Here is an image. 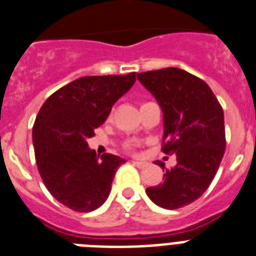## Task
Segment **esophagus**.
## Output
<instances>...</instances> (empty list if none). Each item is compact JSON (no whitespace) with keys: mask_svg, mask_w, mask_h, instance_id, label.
I'll return each mask as SVG.
<instances>
[{"mask_svg":"<svg viewBox=\"0 0 256 256\" xmlns=\"http://www.w3.org/2000/svg\"><path fill=\"white\" fill-rule=\"evenodd\" d=\"M132 164H134V166H136V168H144L148 166V162H144V160H132Z\"/></svg>","mask_w":256,"mask_h":256,"instance_id":"esophagus-1","label":"esophagus"}]
</instances>
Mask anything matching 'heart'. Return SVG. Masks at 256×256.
<instances>
[{
  "instance_id": "1",
  "label": "heart",
  "mask_w": 256,
  "mask_h": 256,
  "mask_svg": "<svg viewBox=\"0 0 256 256\" xmlns=\"http://www.w3.org/2000/svg\"><path fill=\"white\" fill-rule=\"evenodd\" d=\"M128 148H130V146H128Z\"/></svg>"
}]
</instances>
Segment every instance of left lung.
<instances>
[{
	"label": "left lung",
	"mask_w": 256,
	"mask_h": 256,
	"mask_svg": "<svg viewBox=\"0 0 256 256\" xmlns=\"http://www.w3.org/2000/svg\"><path fill=\"white\" fill-rule=\"evenodd\" d=\"M136 77L164 112L162 152L176 156L164 183L148 187L146 194L156 206L180 208L196 200L218 171L226 148L223 108L206 82L178 68ZM156 164L164 168V162Z\"/></svg>",
	"instance_id": "1"
}]
</instances>
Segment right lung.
<instances>
[{
  "instance_id": "add662e5",
  "label": "right lung",
  "mask_w": 256,
  "mask_h": 256,
  "mask_svg": "<svg viewBox=\"0 0 256 256\" xmlns=\"http://www.w3.org/2000/svg\"><path fill=\"white\" fill-rule=\"evenodd\" d=\"M136 77L128 73L78 78L53 92L38 112L33 126L38 172L50 194L73 211L88 212L102 206L116 168L126 162L112 154L100 158L88 140Z\"/></svg>"
}]
</instances>
